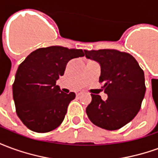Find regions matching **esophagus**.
Wrapping results in <instances>:
<instances>
[{
	"label": "esophagus",
	"instance_id": "34e87169",
	"mask_svg": "<svg viewBox=\"0 0 158 158\" xmlns=\"http://www.w3.org/2000/svg\"><path fill=\"white\" fill-rule=\"evenodd\" d=\"M82 94H83L82 91H77V92H76V96H79L80 95H82Z\"/></svg>",
	"mask_w": 158,
	"mask_h": 158
}]
</instances>
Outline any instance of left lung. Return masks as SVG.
Returning <instances> with one entry per match:
<instances>
[{"instance_id":"8db88e82","label":"left lung","mask_w":158,"mask_h":158,"mask_svg":"<svg viewBox=\"0 0 158 158\" xmlns=\"http://www.w3.org/2000/svg\"><path fill=\"white\" fill-rule=\"evenodd\" d=\"M85 56L99 62L104 92L107 99L91 94L86 107L89 120L102 129L116 130L129 123L139 113L146 93L145 75L135 57L113 49L85 51Z\"/></svg>"}]
</instances>
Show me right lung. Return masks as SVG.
Masks as SVG:
<instances>
[{
	"label": "right lung",
	"instance_id": "right-lung-1",
	"mask_svg": "<svg viewBox=\"0 0 158 158\" xmlns=\"http://www.w3.org/2000/svg\"><path fill=\"white\" fill-rule=\"evenodd\" d=\"M84 56L81 49L54 45L34 51L19 65L12 95L17 114L28 129L46 133L62 123L75 94L62 92L56 83L71 59Z\"/></svg>",
	"mask_w": 158,
	"mask_h": 158
}]
</instances>
